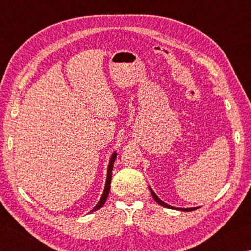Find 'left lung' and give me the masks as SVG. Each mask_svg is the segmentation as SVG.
<instances>
[{
	"label": "left lung",
	"mask_w": 251,
	"mask_h": 251,
	"mask_svg": "<svg viewBox=\"0 0 251 251\" xmlns=\"http://www.w3.org/2000/svg\"><path fill=\"white\" fill-rule=\"evenodd\" d=\"M150 190H151V195H152V197H154V199H155V201H156L157 203H159L160 206L166 207V208H172V209H179V210H182V211H192V210L196 209V208H176V207L169 206V205H167V203H165L163 201H160V199H159L158 197H157V195H156L154 192H152L151 188H150Z\"/></svg>",
	"instance_id": "8db88e82"
}]
</instances>
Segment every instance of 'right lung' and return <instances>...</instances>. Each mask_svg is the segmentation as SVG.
<instances>
[{
  "label": "right lung",
  "instance_id": "obj_1",
  "mask_svg": "<svg viewBox=\"0 0 251 251\" xmlns=\"http://www.w3.org/2000/svg\"><path fill=\"white\" fill-rule=\"evenodd\" d=\"M116 156H117V154H116V151H115L112 155V157H110V160H109V164H108V169H107V178H106V182H105L104 193H103V195H101L100 201L97 202V205L94 208H93V209L90 212L95 211V210L100 209V208L103 207L105 201H106V199H107L109 189H110V181H112V171H113V166H114V161H115V159H116Z\"/></svg>",
  "mask_w": 251,
  "mask_h": 251
}]
</instances>
